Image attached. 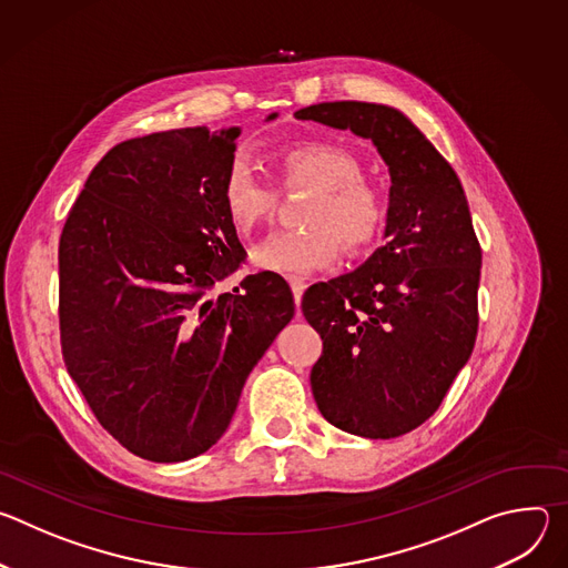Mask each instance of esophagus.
I'll return each instance as SVG.
<instances>
[{"instance_id": "obj_1", "label": "esophagus", "mask_w": 568, "mask_h": 568, "mask_svg": "<svg viewBox=\"0 0 568 568\" xmlns=\"http://www.w3.org/2000/svg\"><path fill=\"white\" fill-rule=\"evenodd\" d=\"M290 287H292V294H294L296 305H301V296H303V292H305V283L298 281V278H290Z\"/></svg>"}]
</instances>
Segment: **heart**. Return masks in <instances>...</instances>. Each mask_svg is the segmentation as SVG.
<instances>
[{
  "instance_id": "heart-1",
  "label": "heart",
  "mask_w": 568,
  "mask_h": 568,
  "mask_svg": "<svg viewBox=\"0 0 568 568\" xmlns=\"http://www.w3.org/2000/svg\"><path fill=\"white\" fill-rule=\"evenodd\" d=\"M278 169L287 189H312L301 224L303 231L274 233L252 252L258 270L281 276H307L331 267L342 245L346 254L366 252L386 226L382 191L364 180L357 156L335 143H298L278 154ZM224 209L233 226L250 235L272 217L276 191L245 159H235L224 175Z\"/></svg>"
}]
</instances>
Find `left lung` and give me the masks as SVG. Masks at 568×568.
I'll return each mask as SVG.
<instances>
[{
	"label": "left lung",
	"instance_id": "8db88e82",
	"mask_svg": "<svg viewBox=\"0 0 568 568\" xmlns=\"http://www.w3.org/2000/svg\"><path fill=\"white\" fill-rule=\"evenodd\" d=\"M371 139L388 166L386 245L303 294L323 353L310 384L321 416L364 438H397L440 407L478 331L480 245L460 180L399 110L335 101L294 114Z\"/></svg>",
	"mask_w": 568,
	"mask_h": 568
}]
</instances>
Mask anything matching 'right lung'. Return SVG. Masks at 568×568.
<instances>
[{
    "label": "right lung",
    "mask_w": 568,
    "mask_h": 568,
    "mask_svg": "<svg viewBox=\"0 0 568 568\" xmlns=\"http://www.w3.org/2000/svg\"><path fill=\"white\" fill-rule=\"evenodd\" d=\"M237 134L202 125L114 145L60 235L64 366L101 427L145 460L213 447L294 316L274 272L211 294L247 256L222 197Z\"/></svg>",
    "instance_id": "add662e5"
}]
</instances>
